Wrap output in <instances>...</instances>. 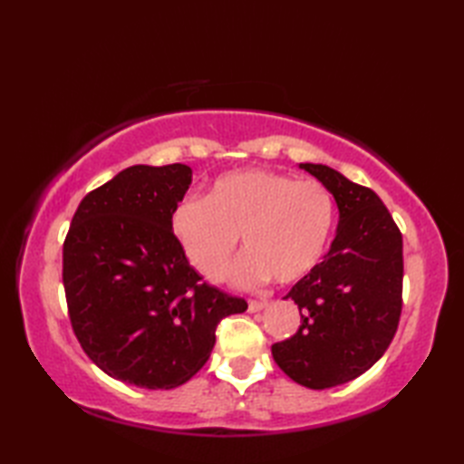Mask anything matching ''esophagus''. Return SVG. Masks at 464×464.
Wrapping results in <instances>:
<instances>
[{
    "instance_id": "34e87169",
    "label": "esophagus",
    "mask_w": 464,
    "mask_h": 464,
    "mask_svg": "<svg viewBox=\"0 0 464 464\" xmlns=\"http://www.w3.org/2000/svg\"><path fill=\"white\" fill-rule=\"evenodd\" d=\"M267 301H249V311L251 313H259V311H263L265 307H267Z\"/></svg>"
}]
</instances>
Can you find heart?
<instances>
[{
  "mask_svg": "<svg viewBox=\"0 0 464 464\" xmlns=\"http://www.w3.org/2000/svg\"><path fill=\"white\" fill-rule=\"evenodd\" d=\"M334 201L319 181L249 169L219 177L205 199L185 197L171 225L187 259L205 279L219 281L239 243L247 253L231 281L253 287L271 277L293 285L317 267L334 227Z\"/></svg>",
  "mask_w": 464,
  "mask_h": 464,
  "instance_id": "heart-1",
  "label": "heart"
}]
</instances>
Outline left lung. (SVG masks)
<instances>
[{"label":"left lung","mask_w":464,"mask_h":464,"mask_svg":"<svg viewBox=\"0 0 464 464\" xmlns=\"http://www.w3.org/2000/svg\"><path fill=\"white\" fill-rule=\"evenodd\" d=\"M339 207L329 253L287 293L299 304L301 327L275 343L281 371L307 389L357 379L395 337L402 309V235L369 187L321 163H299Z\"/></svg>","instance_id":"obj_1"}]
</instances>
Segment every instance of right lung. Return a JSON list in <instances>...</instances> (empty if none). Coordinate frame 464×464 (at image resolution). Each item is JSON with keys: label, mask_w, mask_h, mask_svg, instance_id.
Returning <instances> with one entry per match:
<instances>
[{"label": "right lung", "mask_w": 464, "mask_h": 464, "mask_svg": "<svg viewBox=\"0 0 464 464\" xmlns=\"http://www.w3.org/2000/svg\"><path fill=\"white\" fill-rule=\"evenodd\" d=\"M183 163L133 165L83 197L63 243L77 341L110 377L175 389L209 359L221 319L247 303L205 283L173 235L191 185Z\"/></svg>", "instance_id": "obj_1"}]
</instances>
